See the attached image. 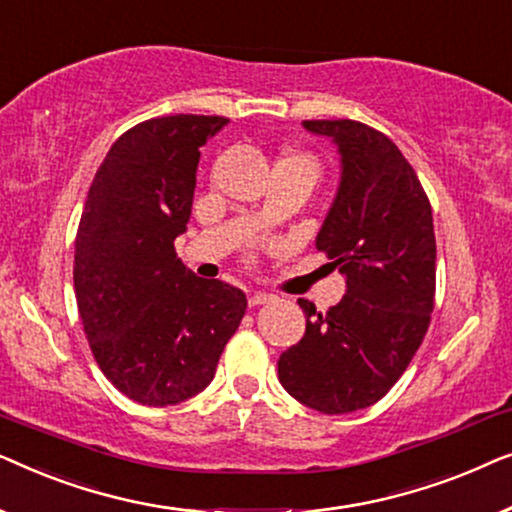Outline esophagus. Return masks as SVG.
Listing matches in <instances>:
<instances>
[{
  "label": "esophagus",
  "instance_id": "34e87169",
  "mask_svg": "<svg viewBox=\"0 0 512 512\" xmlns=\"http://www.w3.org/2000/svg\"><path fill=\"white\" fill-rule=\"evenodd\" d=\"M270 300H272L270 293H254V296L249 298V305H251V307H258V305L270 303Z\"/></svg>",
  "mask_w": 512,
  "mask_h": 512
}]
</instances>
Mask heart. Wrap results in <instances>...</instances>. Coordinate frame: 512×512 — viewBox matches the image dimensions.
<instances>
[{
    "instance_id": "1",
    "label": "heart",
    "mask_w": 512,
    "mask_h": 512,
    "mask_svg": "<svg viewBox=\"0 0 512 512\" xmlns=\"http://www.w3.org/2000/svg\"><path fill=\"white\" fill-rule=\"evenodd\" d=\"M277 167H291V170L303 172L305 177H310L312 181H317V177H319L317 158L310 156V153H305V151H289V153H284V156L279 158Z\"/></svg>"
}]
</instances>
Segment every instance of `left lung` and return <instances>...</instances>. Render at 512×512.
<instances>
[{
  "label": "left lung",
  "instance_id": "obj_1",
  "mask_svg": "<svg viewBox=\"0 0 512 512\" xmlns=\"http://www.w3.org/2000/svg\"><path fill=\"white\" fill-rule=\"evenodd\" d=\"M303 125L340 153V186L317 249L345 275L347 293L326 314L298 298L305 335L277 370L296 401L345 415L380 401L422 345L436 296V235L431 202L387 135L349 118Z\"/></svg>",
  "mask_w": 512,
  "mask_h": 512
}]
</instances>
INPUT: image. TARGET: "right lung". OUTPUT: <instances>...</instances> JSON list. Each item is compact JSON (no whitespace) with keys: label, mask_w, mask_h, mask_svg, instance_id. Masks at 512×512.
Here are the masks:
<instances>
[{"label":"right lung","mask_w":512,"mask_h":512,"mask_svg":"<svg viewBox=\"0 0 512 512\" xmlns=\"http://www.w3.org/2000/svg\"><path fill=\"white\" fill-rule=\"evenodd\" d=\"M228 118L177 114L123 132L90 184L74 291L97 366L142 405H174L214 380L247 296L200 279L174 240L191 219L200 146Z\"/></svg>","instance_id":"1"}]
</instances>
